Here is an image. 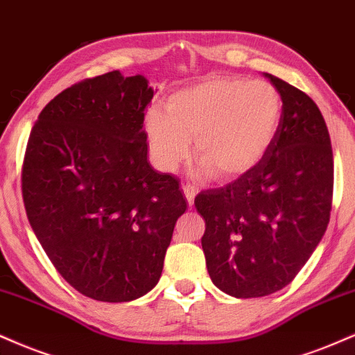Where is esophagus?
Here are the masks:
<instances>
[{"label": "esophagus", "instance_id": "esophagus-1", "mask_svg": "<svg viewBox=\"0 0 355 355\" xmlns=\"http://www.w3.org/2000/svg\"><path fill=\"white\" fill-rule=\"evenodd\" d=\"M182 191H184V196H186V199H187V204H189V206H193V204H194V198H196V193H198V191H196V187L191 186V184H184V186H182Z\"/></svg>", "mask_w": 355, "mask_h": 355}]
</instances>
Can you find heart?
<instances>
[{
  "label": "heart",
  "mask_w": 355,
  "mask_h": 355,
  "mask_svg": "<svg viewBox=\"0 0 355 355\" xmlns=\"http://www.w3.org/2000/svg\"><path fill=\"white\" fill-rule=\"evenodd\" d=\"M281 116V96L269 83L212 78L171 94L166 111H148L149 153L157 168L174 173L189 159L194 139L202 176H243L269 151Z\"/></svg>",
  "instance_id": "heart-1"
}]
</instances>
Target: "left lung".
I'll return each mask as SVG.
<instances>
[{
  "label": "left lung",
  "instance_id": "left-lung-1",
  "mask_svg": "<svg viewBox=\"0 0 355 355\" xmlns=\"http://www.w3.org/2000/svg\"><path fill=\"white\" fill-rule=\"evenodd\" d=\"M282 99L269 151L251 171L194 206L206 220L201 244L216 287L237 299L284 289L304 268L331 218V137L306 93L264 73Z\"/></svg>",
  "mask_w": 355,
  "mask_h": 355
}]
</instances>
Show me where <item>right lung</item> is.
<instances>
[{
  "instance_id": "add662e5",
  "label": "right lung",
  "mask_w": 355,
  "mask_h": 355,
  "mask_svg": "<svg viewBox=\"0 0 355 355\" xmlns=\"http://www.w3.org/2000/svg\"><path fill=\"white\" fill-rule=\"evenodd\" d=\"M153 96L143 74L86 79L46 104L28 139L29 224L64 281L94 301H135L157 284L187 207L178 179L148 161Z\"/></svg>"
}]
</instances>
